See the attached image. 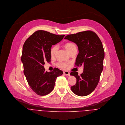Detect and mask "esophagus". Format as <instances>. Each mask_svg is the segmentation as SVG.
<instances>
[{"label": "esophagus", "mask_w": 125, "mask_h": 125, "mask_svg": "<svg viewBox=\"0 0 125 125\" xmlns=\"http://www.w3.org/2000/svg\"><path fill=\"white\" fill-rule=\"evenodd\" d=\"M63 74L65 75H67V76H69L70 75V73L68 71H63Z\"/></svg>", "instance_id": "esophagus-1"}]
</instances>
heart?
Wrapping results in <instances>:
<instances>
[{"instance_id": "1", "label": "heart", "mask_w": 125, "mask_h": 125, "mask_svg": "<svg viewBox=\"0 0 125 125\" xmlns=\"http://www.w3.org/2000/svg\"><path fill=\"white\" fill-rule=\"evenodd\" d=\"M65 49L66 50V51L70 53L71 52L75 50H77V46L76 45V44L74 43L73 42H67L66 43H65L64 45ZM57 50V47L56 46H52L51 49H50V55L51 57H54V55H55L56 52ZM57 66L61 68H62L63 69H65L67 68V64L65 63V62H60L57 63Z\"/></svg>"}]
</instances>
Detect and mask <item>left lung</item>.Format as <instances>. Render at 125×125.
I'll return each mask as SVG.
<instances>
[{"label":"left lung","instance_id":"1","mask_svg":"<svg viewBox=\"0 0 125 125\" xmlns=\"http://www.w3.org/2000/svg\"><path fill=\"white\" fill-rule=\"evenodd\" d=\"M64 39L77 45L79 53L75 65L83 67L80 75L78 72L70 73L77 79L71 89L78 96H87L96 87L103 69L104 52L102 43L95 32L89 30L67 35Z\"/></svg>","mask_w":125,"mask_h":125}]
</instances>
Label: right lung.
Instances as JSON below:
<instances>
[{
    "mask_svg": "<svg viewBox=\"0 0 125 125\" xmlns=\"http://www.w3.org/2000/svg\"><path fill=\"white\" fill-rule=\"evenodd\" d=\"M64 35H57L43 30L34 33L25 42L21 61L23 72L31 88L37 94L46 95L54 88L56 78L63 74L57 68L53 71H45V62L51 61L50 49L60 42Z\"/></svg>",
    "mask_w": 125,
    "mask_h": 125,
    "instance_id": "add662e5",
    "label": "right lung"
}]
</instances>
